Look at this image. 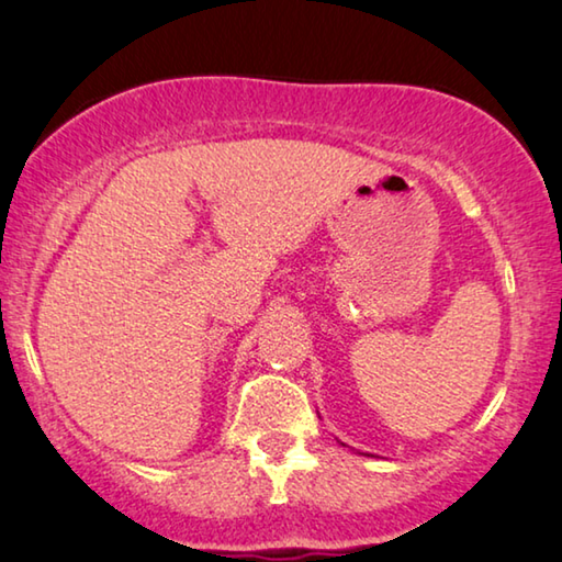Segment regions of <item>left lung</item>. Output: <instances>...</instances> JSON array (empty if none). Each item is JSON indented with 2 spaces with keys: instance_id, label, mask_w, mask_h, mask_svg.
<instances>
[{
  "instance_id": "1",
  "label": "left lung",
  "mask_w": 562,
  "mask_h": 562,
  "mask_svg": "<svg viewBox=\"0 0 562 562\" xmlns=\"http://www.w3.org/2000/svg\"><path fill=\"white\" fill-rule=\"evenodd\" d=\"M341 446H344V442H341Z\"/></svg>"
}]
</instances>
